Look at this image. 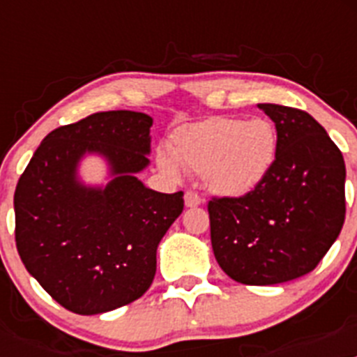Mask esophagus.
Wrapping results in <instances>:
<instances>
[{
	"label": "esophagus",
	"instance_id": "esophagus-1",
	"mask_svg": "<svg viewBox=\"0 0 357 357\" xmlns=\"http://www.w3.org/2000/svg\"><path fill=\"white\" fill-rule=\"evenodd\" d=\"M202 204V198L198 197L193 191H188L185 193V207H198Z\"/></svg>",
	"mask_w": 357,
	"mask_h": 357
}]
</instances>
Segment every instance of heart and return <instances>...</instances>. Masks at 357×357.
<instances>
[{
  "instance_id": "b5f03b06",
  "label": "heart",
  "mask_w": 357,
  "mask_h": 357,
  "mask_svg": "<svg viewBox=\"0 0 357 357\" xmlns=\"http://www.w3.org/2000/svg\"><path fill=\"white\" fill-rule=\"evenodd\" d=\"M169 151L157 153L162 172L200 175L214 195L238 198L259 188L275 166L279 135L272 121L214 116L176 128Z\"/></svg>"
}]
</instances>
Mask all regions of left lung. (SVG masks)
<instances>
[{
	"instance_id": "8db88e82",
	"label": "left lung",
	"mask_w": 357,
	"mask_h": 357,
	"mask_svg": "<svg viewBox=\"0 0 357 357\" xmlns=\"http://www.w3.org/2000/svg\"><path fill=\"white\" fill-rule=\"evenodd\" d=\"M279 153L266 181L239 198L209 202L218 264L236 282L270 286L317 268L345 222V160L326 128L293 107L259 103Z\"/></svg>"
}]
</instances>
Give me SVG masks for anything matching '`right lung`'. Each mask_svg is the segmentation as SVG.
<instances>
[{"instance_id":"obj_1","label":"right lung","mask_w":357,"mask_h":357,"mask_svg":"<svg viewBox=\"0 0 357 357\" xmlns=\"http://www.w3.org/2000/svg\"><path fill=\"white\" fill-rule=\"evenodd\" d=\"M153 119L109 110L50 132L14 195L15 247L28 273L62 307L100 314L137 301L155 277L157 247L184 209L137 178L150 164ZM109 166L105 186H85V155Z\"/></svg>"}]
</instances>
